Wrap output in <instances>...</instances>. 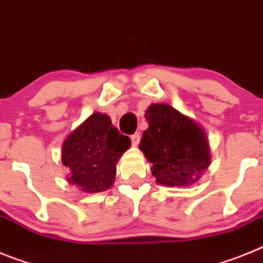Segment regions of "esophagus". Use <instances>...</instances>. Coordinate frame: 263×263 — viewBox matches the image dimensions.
Here are the masks:
<instances>
[{"mask_svg":"<svg viewBox=\"0 0 263 263\" xmlns=\"http://www.w3.org/2000/svg\"><path fill=\"white\" fill-rule=\"evenodd\" d=\"M130 139H132V143H133V146H137L139 143V141H141V134L134 133L133 136L130 137Z\"/></svg>","mask_w":263,"mask_h":263,"instance_id":"1","label":"esophagus"}]
</instances>
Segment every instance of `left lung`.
<instances>
[{"label": "left lung", "mask_w": 263, "mask_h": 263, "mask_svg": "<svg viewBox=\"0 0 263 263\" xmlns=\"http://www.w3.org/2000/svg\"><path fill=\"white\" fill-rule=\"evenodd\" d=\"M141 150L157 182L168 187H187L200 179L211 163L210 146L203 129L167 104H153L145 115Z\"/></svg>", "instance_id": "left-lung-1"}]
</instances>
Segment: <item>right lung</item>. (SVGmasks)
Here are the masks:
<instances>
[{
  "instance_id": "1",
  "label": "right lung",
  "mask_w": 263,
  "mask_h": 263,
  "mask_svg": "<svg viewBox=\"0 0 263 263\" xmlns=\"http://www.w3.org/2000/svg\"><path fill=\"white\" fill-rule=\"evenodd\" d=\"M130 143L108 116L93 113L63 143V164L71 171L67 180L89 194L105 191L115 182L117 160Z\"/></svg>"
}]
</instances>
